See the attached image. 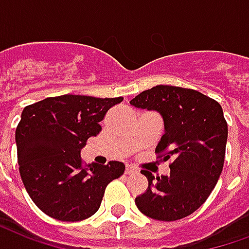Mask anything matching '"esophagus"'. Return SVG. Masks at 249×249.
Here are the masks:
<instances>
[{
    "label": "esophagus",
    "mask_w": 249,
    "mask_h": 249,
    "mask_svg": "<svg viewBox=\"0 0 249 249\" xmlns=\"http://www.w3.org/2000/svg\"><path fill=\"white\" fill-rule=\"evenodd\" d=\"M136 172V169L134 167H131V165H126V173L127 175H134Z\"/></svg>",
    "instance_id": "obj_1"
}]
</instances>
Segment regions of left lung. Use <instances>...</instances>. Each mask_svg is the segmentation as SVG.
I'll list each match as a JSON object with an SVG mask.
<instances>
[{
    "label": "left lung",
    "mask_w": 249,
    "mask_h": 249,
    "mask_svg": "<svg viewBox=\"0 0 249 249\" xmlns=\"http://www.w3.org/2000/svg\"><path fill=\"white\" fill-rule=\"evenodd\" d=\"M130 104L156 110L162 115L165 132L155 152L171 160V173L148 180L144 194L135 203L144 215L172 222L193 214L210 196L224 164L227 122L215 100L194 89L156 85L142 91Z\"/></svg>",
    "instance_id": "left-lung-1"
}]
</instances>
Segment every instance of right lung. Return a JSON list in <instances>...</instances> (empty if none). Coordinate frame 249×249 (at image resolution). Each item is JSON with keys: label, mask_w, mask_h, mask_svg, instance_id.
Instances as JSON below:
<instances>
[{"label": "right lung", "mask_w": 249, "mask_h": 249, "mask_svg": "<svg viewBox=\"0 0 249 249\" xmlns=\"http://www.w3.org/2000/svg\"><path fill=\"white\" fill-rule=\"evenodd\" d=\"M122 97L64 94L26 106L16 130L20 178L30 198L53 219L78 222L96 214L105 189L124 164L82 161L81 148L102 130L100 122Z\"/></svg>", "instance_id": "right-lung-1"}]
</instances>
